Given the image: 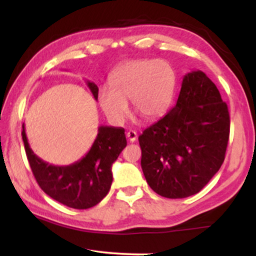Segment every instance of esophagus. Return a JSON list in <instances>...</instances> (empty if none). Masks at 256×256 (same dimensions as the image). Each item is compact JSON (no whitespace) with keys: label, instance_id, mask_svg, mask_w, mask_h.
<instances>
[{"label":"esophagus","instance_id":"esophagus-1","mask_svg":"<svg viewBox=\"0 0 256 256\" xmlns=\"http://www.w3.org/2000/svg\"><path fill=\"white\" fill-rule=\"evenodd\" d=\"M127 138L130 142H135L136 138H138V132H134V130H129L127 132Z\"/></svg>","mask_w":256,"mask_h":256}]
</instances>
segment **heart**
<instances>
[{
    "label": "heart",
    "mask_w": 256,
    "mask_h": 256,
    "mask_svg": "<svg viewBox=\"0 0 256 256\" xmlns=\"http://www.w3.org/2000/svg\"><path fill=\"white\" fill-rule=\"evenodd\" d=\"M110 82L112 86L99 87L98 101L108 120L121 124L128 115L129 100L136 113L146 120L166 114L172 102L177 76L169 62L135 59L121 65Z\"/></svg>",
    "instance_id": "obj_1"
}]
</instances>
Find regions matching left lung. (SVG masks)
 Wrapping results in <instances>:
<instances>
[{"label": "left lung", "mask_w": 256, "mask_h": 256, "mask_svg": "<svg viewBox=\"0 0 256 256\" xmlns=\"http://www.w3.org/2000/svg\"><path fill=\"white\" fill-rule=\"evenodd\" d=\"M230 138V113L202 71L184 76L174 107L138 136L146 183L166 198L198 194L218 172Z\"/></svg>", "instance_id": "8db88e82"}]
</instances>
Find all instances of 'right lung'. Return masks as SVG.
Returning a JSON list of instances; mask_svg holds the SVG:
<instances>
[{"instance_id":"add662e5","label":"right lung","mask_w":256,"mask_h":256,"mask_svg":"<svg viewBox=\"0 0 256 256\" xmlns=\"http://www.w3.org/2000/svg\"><path fill=\"white\" fill-rule=\"evenodd\" d=\"M87 86L98 100V86L90 82H87ZM22 138L31 170L42 190L54 200L76 210L93 208L106 197L113 182L112 166L127 146L124 128L101 126L93 146L82 160L58 166L34 155L24 124Z\"/></svg>"}]
</instances>
